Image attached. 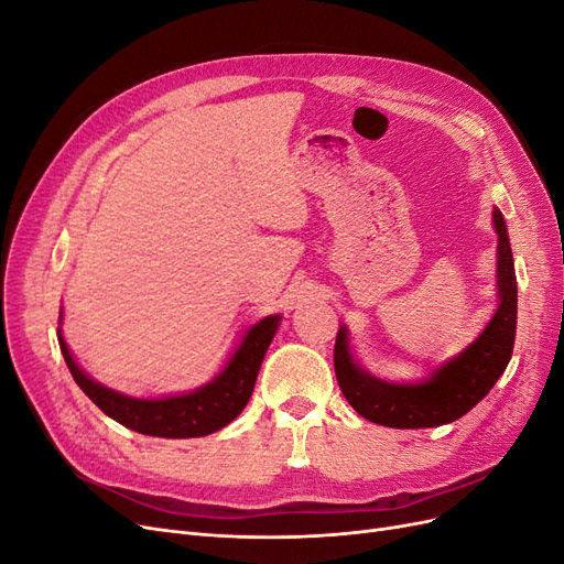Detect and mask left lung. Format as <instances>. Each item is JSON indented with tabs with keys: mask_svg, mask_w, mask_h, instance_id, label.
<instances>
[{
	"mask_svg": "<svg viewBox=\"0 0 564 564\" xmlns=\"http://www.w3.org/2000/svg\"><path fill=\"white\" fill-rule=\"evenodd\" d=\"M494 228L499 235V308L464 352L437 367L425 381L388 383L371 377L352 360L346 327L338 329L334 369L340 392L357 414L388 429H435L468 414L499 381L516 344L518 280L506 220L499 209H494Z\"/></svg>",
	"mask_w": 564,
	"mask_h": 564,
	"instance_id": "1",
	"label": "left lung"
}]
</instances>
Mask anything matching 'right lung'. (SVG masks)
Listing matches in <instances>:
<instances>
[{"label":"right lung","mask_w":564,"mask_h":564,"mask_svg":"<svg viewBox=\"0 0 564 564\" xmlns=\"http://www.w3.org/2000/svg\"><path fill=\"white\" fill-rule=\"evenodd\" d=\"M278 327L280 315H268L261 322H256L245 334L240 348L235 350L226 369L220 371L214 381L193 392L158 400L129 398L122 395V392L96 383L77 367L61 332L58 344L75 383L87 392V398L100 409V412L135 433L181 440L212 435L224 429V425H228L232 419L240 416V412L251 398L256 377H259L265 350Z\"/></svg>","instance_id":"1"}]
</instances>
